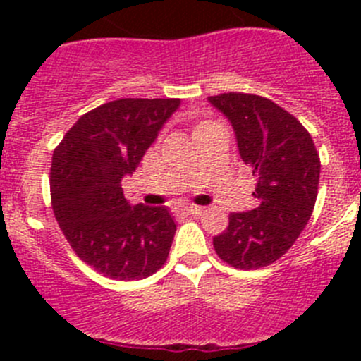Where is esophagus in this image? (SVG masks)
Masks as SVG:
<instances>
[{
  "label": "esophagus",
  "mask_w": 361,
  "mask_h": 361,
  "mask_svg": "<svg viewBox=\"0 0 361 361\" xmlns=\"http://www.w3.org/2000/svg\"><path fill=\"white\" fill-rule=\"evenodd\" d=\"M183 213H187V214H201L202 213V207L201 206H187V207H183Z\"/></svg>",
  "instance_id": "34e87169"
}]
</instances>
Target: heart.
Masks as SVG:
<instances>
[{
  "mask_svg": "<svg viewBox=\"0 0 361 361\" xmlns=\"http://www.w3.org/2000/svg\"><path fill=\"white\" fill-rule=\"evenodd\" d=\"M209 123H213V122H207V120H199V122L194 126V136H195V134L201 133V130L206 129V127L209 126Z\"/></svg>",
  "mask_w": 361,
  "mask_h": 361,
  "instance_id": "b5f03b06",
  "label": "heart"
}]
</instances>
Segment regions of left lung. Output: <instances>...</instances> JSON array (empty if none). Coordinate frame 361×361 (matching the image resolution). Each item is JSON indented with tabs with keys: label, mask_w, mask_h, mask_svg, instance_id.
<instances>
[{
	"label": "left lung",
	"mask_w": 361,
	"mask_h": 361,
	"mask_svg": "<svg viewBox=\"0 0 361 361\" xmlns=\"http://www.w3.org/2000/svg\"><path fill=\"white\" fill-rule=\"evenodd\" d=\"M232 123L239 155L257 178L258 206L228 214L213 238L218 257L235 269H260L293 246L314 209L319 155L305 127L271 99L243 92L207 97Z\"/></svg>",
	"instance_id": "obj_1"
}]
</instances>
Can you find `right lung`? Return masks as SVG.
<instances>
[{"mask_svg":"<svg viewBox=\"0 0 361 361\" xmlns=\"http://www.w3.org/2000/svg\"><path fill=\"white\" fill-rule=\"evenodd\" d=\"M180 99H116L76 120L54 150L50 195L73 251L99 274L143 279L167 260L176 224L167 207L129 204L133 174Z\"/></svg>","mask_w":361,"mask_h":361,"instance_id":"add662e5","label":"right lung"}]
</instances>
